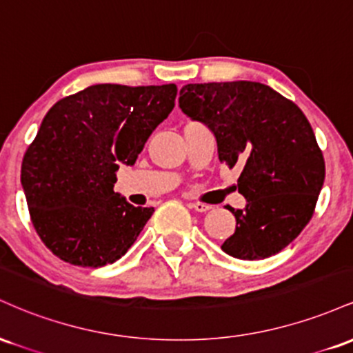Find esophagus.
I'll return each mask as SVG.
<instances>
[{
    "label": "esophagus",
    "instance_id": "34e87169",
    "mask_svg": "<svg viewBox=\"0 0 353 353\" xmlns=\"http://www.w3.org/2000/svg\"><path fill=\"white\" fill-rule=\"evenodd\" d=\"M189 209L192 210H197V212H208L212 208H210L209 204H204V202H189Z\"/></svg>",
    "mask_w": 353,
    "mask_h": 353
}]
</instances>
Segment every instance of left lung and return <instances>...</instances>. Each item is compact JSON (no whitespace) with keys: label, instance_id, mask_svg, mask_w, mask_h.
I'll return each instance as SVG.
<instances>
[{"label":"left lung","instance_id":"obj_1","mask_svg":"<svg viewBox=\"0 0 353 353\" xmlns=\"http://www.w3.org/2000/svg\"><path fill=\"white\" fill-rule=\"evenodd\" d=\"M179 106L212 129L219 161L242 169L239 192L247 199L236 232L222 250L242 261L281 252L314 216L325 179V161L301 108L254 81L185 84Z\"/></svg>","mask_w":353,"mask_h":353}]
</instances>
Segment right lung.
Segmentation results:
<instances>
[{
	"mask_svg": "<svg viewBox=\"0 0 353 353\" xmlns=\"http://www.w3.org/2000/svg\"><path fill=\"white\" fill-rule=\"evenodd\" d=\"M176 84H94L44 116L21 164L30 217L43 244L81 267L112 264L152 216L114 192L119 164L132 165L169 112Z\"/></svg>",
	"mask_w": 353,
	"mask_h": 353,
	"instance_id": "add662e5",
	"label": "right lung"
}]
</instances>
